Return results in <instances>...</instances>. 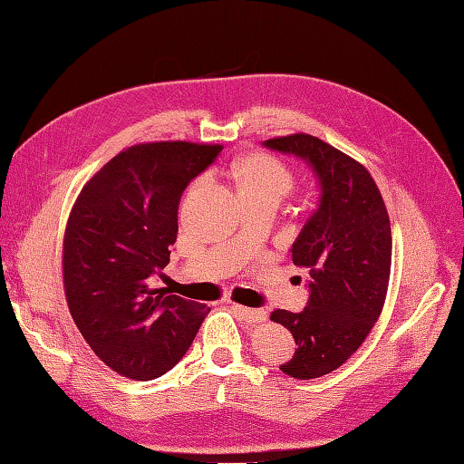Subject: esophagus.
Listing matches in <instances>:
<instances>
[{
  "label": "esophagus",
  "mask_w": 464,
  "mask_h": 464,
  "mask_svg": "<svg viewBox=\"0 0 464 464\" xmlns=\"http://www.w3.org/2000/svg\"><path fill=\"white\" fill-rule=\"evenodd\" d=\"M230 307H232V310L237 314V317H240L242 321H247V323H263V321H266V314L261 312V310H251V307L234 304V302H230Z\"/></svg>",
  "instance_id": "1"
}]
</instances>
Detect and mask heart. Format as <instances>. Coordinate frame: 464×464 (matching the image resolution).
I'll list each match as a JSON object with an SVG mask.
<instances>
[{"mask_svg": "<svg viewBox=\"0 0 464 464\" xmlns=\"http://www.w3.org/2000/svg\"><path fill=\"white\" fill-rule=\"evenodd\" d=\"M234 174L244 198L283 199L294 188L290 168L266 152L246 154L234 166Z\"/></svg>", "mask_w": 464, "mask_h": 464, "instance_id": "heart-1", "label": "heart"}]
</instances>
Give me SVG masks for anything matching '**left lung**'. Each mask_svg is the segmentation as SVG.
Returning <instances> with one entry per match:
<instances>
[{"label": "left lung", "instance_id": "left-lung-1", "mask_svg": "<svg viewBox=\"0 0 464 464\" xmlns=\"http://www.w3.org/2000/svg\"><path fill=\"white\" fill-rule=\"evenodd\" d=\"M265 147L304 159L319 178L321 199L292 261L310 271L304 312L276 310L298 348L280 370L314 379L341 368L382 315L391 275V222L372 174L348 154L307 133L275 137Z\"/></svg>", "mask_w": 464, "mask_h": 464}]
</instances>
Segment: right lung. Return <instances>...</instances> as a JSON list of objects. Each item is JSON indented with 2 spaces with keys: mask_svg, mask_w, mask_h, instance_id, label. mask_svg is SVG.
<instances>
[{
  "mask_svg": "<svg viewBox=\"0 0 464 464\" xmlns=\"http://www.w3.org/2000/svg\"><path fill=\"white\" fill-rule=\"evenodd\" d=\"M222 145L159 141L123 149L85 186L63 234V290L77 329L108 368L130 379L166 373L198 334L207 304L152 288L170 263L178 205Z\"/></svg>",
  "mask_w": 464,
  "mask_h": 464,
  "instance_id": "obj_1",
  "label": "right lung"
}]
</instances>
